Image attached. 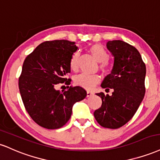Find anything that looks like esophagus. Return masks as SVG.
Returning <instances> with one entry per match:
<instances>
[{
    "label": "esophagus",
    "mask_w": 160,
    "mask_h": 160,
    "mask_svg": "<svg viewBox=\"0 0 160 160\" xmlns=\"http://www.w3.org/2000/svg\"><path fill=\"white\" fill-rule=\"evenodd\" d=\"M93 92H91V91H88L87 92V97H92V96H93Z\"/></svg>",
    "instance_id": "34e87169"
}]
</instances>
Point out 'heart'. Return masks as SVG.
Returning <instances> with one entry per match:
<instances>
[{
	"label": "heart",
	"instance_id": "heart-1",
	"mask_svg": "<svg viewBox=\"0 0 160 160\" xmlns=\"http://www.w3.org/2000/svg\"><path fill=\"white\" fill-rule=\"evenodd\" d=\"M89 51L92 55L96 58V60L100 63L99 68L102 72L104 73L108 72L109 69V64L108 62L109 54L106 48L100 44H94L90 47ZM78 58H79V53L78 52H75L70 58L69 67L73 71H76L78 68ZM99 81H100V77L98 75H89L83 73L76 77L75 83L76 85L83 88L85 90L91 91L99 83Z\"/></svg>",
	"mask_w": 160,
	"mask_h": 160
}]
</instances>
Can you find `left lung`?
Instances as JSON below:
<instances>
[{"label":"left lung","instance_id":"left-lung-1","mask_svg":"<svg viewBox=\"0 0 160 160\" xmlns=\"http://www.w3.org/2000/svg\"><path fill=\"white\" fill-rule=\"evenodd\" d=\"M106 46L114 56V65L101 87L113 92L111 96L97 93L102 102L93 115L102 127L118 129L130 121L143 100L146 67L138 51L127 42L112 40Z\"/></svg>","mask_w":160,"mask_h":160}]
</instances>
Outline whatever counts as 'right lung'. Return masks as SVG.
Here are the masks:
<instances>
[{
    "label": "right lung",
    "instance_id": "1",
    "mask_svg": "<svg viewBox=\"0 0 160 160\" xmlns=\"http://www.w3.org/2000/svg\"><path fill=\"white\" fill-rule=\"evenodd\" d=\"M78 49L74 42L46 41L28 54L22 66L18 88L25 109L37 124L48 129L64 126L72 114L73 105L86 97L79 86L61 92L59 83L70 84L66 76L70 72L69 61Z\"/></svg>",
    "mask_w": 160,
    "mask_h": 160
}]
</instances>
